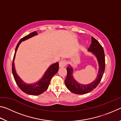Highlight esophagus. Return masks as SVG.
<instances>
[{
  "mask_svg": "<svg viewBox=\"0 0 121 121\" xmlns=\"http://www.w3.org/2000/svg\"><path fill=\"white\" fill-rule=\"evenodd\" d=\"M66 65V62L65 60H61L59 62V67H64Z\"/></svg>",
  "mask_w": 121,
  "mask_h": 121,
  "instance_id": "esophagus-1",
  "label": "esophagus"
}]
</instances>
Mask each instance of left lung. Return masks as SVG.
Instances as JSON below:
<instances>
[{"label": "left lung", "mask_w": 121, "mask_h": 121, "mask_svg": "<svg viewBox=\"0 0 121 121\" xmlns=\"http://www.w3.org/2000/svg\"><path fill=\"white\" fill-rule=\"evenodd\" d=\"M91 44L88 51L91 52L97 59L99 65V70L97 76L93 82L87 84H83L78 82L73 77V69L70 65L67 68V75L65 81L66 87L69 91L77 95H84L90 92L95 89L99 84L104 75L105 69V59L104 49L101 45L95 38L92 37Z\"/></svg>", "instance_id": "obj_1"}]
</instances>
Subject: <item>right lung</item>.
Listing matches in <instances>:
<instances>
[{"mask_svg":"<svg viewBox=\"0 0 121 121\" xmlns=\"http://www.w3.org/2000/svg\"><path fill=\"white\" fill-rule=\"evenodd\" d=\"M37 35V32L34 31L31 34H29L28 35L24 37L19 41L16 47L15 54H14L13 62H12V73H13L14 79H15L18 86L24 93L32 95H39L43 93L44 91H45L48 89L51 78L53 76L56 74L59 70V62H57L53 63L48 68L46 71L45 72L44 75L43 76L42 78L36 83L30 84L24 82L19 77V76L17 75L15 68V65H14V60H15L16 53L17 50V48L22 42L27 40L28 39L32 37Z\"/></svg>","mask_w":121,"mask_h":121,"instance_id":"obj_1","label":"right lung"}]
</instances>
